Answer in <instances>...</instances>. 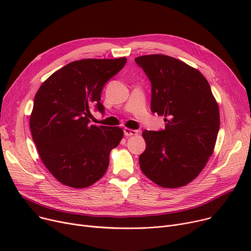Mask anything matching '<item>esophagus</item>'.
<instances>
[{"instance_id":"obj_1","label":"esophagus","mask_w":251,"mask_h":251,"mask_svg":"<svg viewBox=\"0 0 251 251\" xmlns=\"http://www.w3.org/2000/svg\"><path fill=\"white\" fill-rule=\"evenodd\" d=\"M138 134V131L134 129H129V128H124V135L126 137H131V136H136Z\"/></svg>"}]
</instances>
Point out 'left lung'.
<instances>
[{
    "label": "left lung",
    "mask_w": 251,
    "mask_h": 251,
    "mask_svg": "<svg viewBox=\"0 0 251 251\" xmlns=\"http://www.w3.org/2000/svg\"><path fill=\"white\" fill-rule=\"evenodd\" d=\"M151 84V110L164 116L165 129L144 130L140 169L165 188L186 185L213 154L220 128L219 105L205 77L166 55L135 58Z\"/></svg>",
    "instance_id": "8db88e82"
}]
</instances>
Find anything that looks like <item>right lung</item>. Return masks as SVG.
<instances>
[{
  "instance_id": "1",
  "label": "right lung",
  "mask_w": 251,
  "mask_h": 251,
  "mask_svg": "<svg viewBox=\"0 0 251 251\" xmlns=\"http://www.w3.org/2000/svg\"><path fill=\"white\" fill-rule=\"evenodd\" d=\"M126 58L74 61L51 74L34 97L30 131L39 156L59 182L85 188L109 167L120 143L119 127L89 124L90 108L100 113L101 90L126 64Z\"/></svg>"
}]
</instances>
